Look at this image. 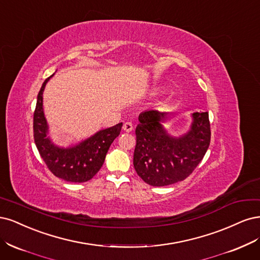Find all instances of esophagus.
<instances>
[{
	"label": "esophagus",
	"instance_id": "esophagus-1",
	"mask_svg": "<svg viewBox=\"0 0 260 260\" xmlns=\"http://www.w3.org/2000/svg\"><path fill=\"white\" fill-rule=\"evenodd\" d=\"M133 128H134V126H133V123L132 122H126V123H124V125H123V129L126 132V133H131L132 131H133Z\"/></svg>",
	"mask_w": 260,
	"mask_h": 260
}]
</instances>
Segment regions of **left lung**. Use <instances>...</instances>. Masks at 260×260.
<instances>
[{
    "mask_svg": "<svg viewBox=\"0 0 260 260\" xmlns=\"http://www.w3.org/2000/svg\"><path fill=\"white\" fill-rule=\"evenodd\" d=\"M169 113L148 110L139 114L134 167L139 177L153 187L185 180L202 161L211 142L208 112L192 114L190 131L173 137L162 123Z\"/></svg>",
    "mask_w": 260,
    "mask_h": 260,
    "instance_id": "8db88e82",
    "label": "left lung"
}]
</instances>
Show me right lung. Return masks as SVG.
Returning <instances> with one entry per match:
<instances>
[{"label": "right lung", "mask_w": 260, "mask_h": 260, "mask_svg": "<svg viewBox=\"0 0 260 260\" xmlns=\"http://www.w3.org/2000/svg\"><path fill=\"white\" fill-rule=\"evenodd\" d=\"M53 75L44 81L38 95L33 115V137L36 146L48 170L56 177L70 182H85L93 178L102 169L109 148L120 135L122 123L99 131L94 136L69 148L54 145L47 137L48 126L43 112V91L46 83Z\"/></svg>", "instance_id": "1"}]
</instances>
